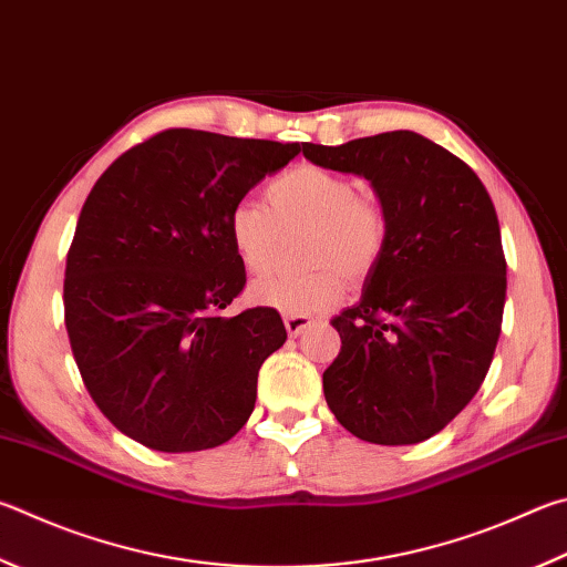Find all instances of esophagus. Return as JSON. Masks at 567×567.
I'll return each instance as SVG.
<instances>
[{
	"label": "esophagus",
	"mask_w": 567,
	"mask_h": 567,
	"mask_svg": "<svg viewBox=\"0 0 567 567\" xmlns=\"http://www.w3.org/2000/svg\"><path fill=\"white\" fill-rule=\"evenodd\" d=\"M315 319L307 315H285V327L290 337H300L307 327H312Z\"/></svg>",
	"instance_id": "esophagus-1"
}]
</instances>
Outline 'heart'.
Segmentation results:
<instances>
[{
	"label": "heart",
	"mask_w": 567,
	"mask_h": 567,
	"mask_svg": "<svg viewBox=\"0 0 567 567\" xmlns=\"http://www.w3.org/2000/svg\"><path fill=\"white\" fill-rule=\"evenodd\" d=\"M260 200H240L228 215L230 245L245 270L260 272L275 257L282 228H302V257L310 267L270 272L250 285V300L287 315L329 310L347 292V275L364 280L382 260L389 223L382 205L357 193L344 173L295 166L272 178Z\"/></svg>",
	"instance_id": "heart-1"
}]
</instances>
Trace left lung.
I'll return each mask as SVG.
<instances>
[{
  "instance_id": "8db88e82",
  "label": "left lung",
  "mask_w": 567,
  "mask_h": 567,
  "mask_svg": "<svg viewBox=\"0 0 567 567\" xmlns=\"http://www.w3.org/2000/svg\"><path fill=\"white\" fill-rule=\"evenodd\" d=\"M302 153L372 183L389 223L362 300L332 319L342 349L324 399L357 439L419 444L476 396L496 352L506 305L496 208L466 163L414 131Z\"/></svg>"
}]
</instances>
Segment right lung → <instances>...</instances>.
Instances as JSON below:
<instances>
[{
	"label": "right lung",
	"instance_id": "right-lung-1",
	"mask_svg": "<svg viewBox=\"0 0 567 567\" xmlns=\"http://www.w3.org/2000/svg\"><path fill=\"white\" fill-rule=\"evenodd\" d=\"M300 151L168 128L91 188L66 257L64 315L81 379L121 434L188 454L250 419L257 372L287 332L272 307L220 315L245 287L228 215Z\"/></svg>",
	"mask_w": 567,
	"mask_h": 567
}]
</instances>
